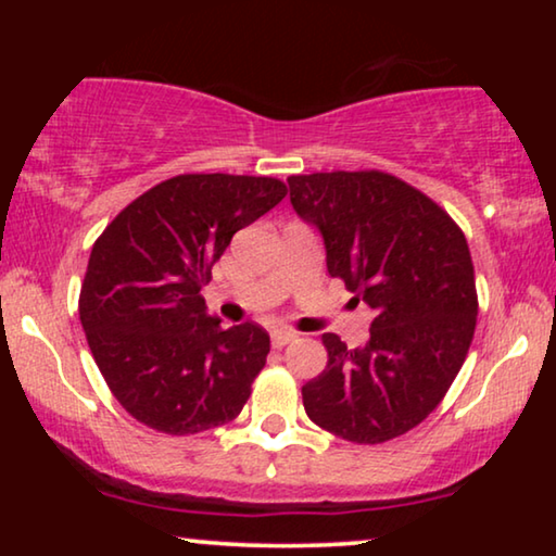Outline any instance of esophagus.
<instances>
[{
  "instance_id": "esophagus-1",
  "label": "esophagus",
  "mask_w": 556,
  "mask_h": 556,
  "mask_svg": "<svg viewBox=\"0 0 556 556\" xmlns=\"http://www.w3.org/2000/svg\"><path fill=\"white\" fill-rule=\"evenodd\" d=\"M295 339H299V333H295V331H288V329H278V331H273V337H270L273 346H276V349H283L286 344H291V341H295Z\"/></svg>"
}]
</instances>
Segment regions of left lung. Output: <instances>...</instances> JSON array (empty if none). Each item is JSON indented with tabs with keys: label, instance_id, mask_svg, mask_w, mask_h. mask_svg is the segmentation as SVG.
Masks as SVG:
<instances>
[{
	"label": "left lung",
	"instance_id": "left-lung-1",
	"mask_svg": "<svg viewBox=\"0 0 556 556\" xmlns=\"http://www.w3.org/2000/svg\"><path fill=\"white\" fill-rule=\"evenodd\" d=\"M326 268L375 311L369 341L324 333L326 369L303 384L318 428L349 443L405 435L443 402L473 341L478 293L466 235L428 194L379 169L288 177Z\"/></svg>",
	"mask_w": 556,
	"mask_h": 556
}]
</instances>
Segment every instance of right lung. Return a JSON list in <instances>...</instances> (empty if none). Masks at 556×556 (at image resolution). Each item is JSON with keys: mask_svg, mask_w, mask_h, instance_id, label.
Wrapping results in <instances>:
<instances>
[{"mask_svg": "<svg viewBox=\"0 0 556 556\" xmlns=\"http://www.w3.org/2000/svg\"><path fill=\"white\" fill-rule=\"evenodd\" d=\"M288 194L273 177L179 174L118 212L90 250L80 324L121 407L151 430L194 435L235 420L270 337L219 326L202 288L232 235Z\"/></svg>", "mask_w": 556, "mask_h": 556, "instance_id": "add662e5", "label": "right lung"}]
</instances>
